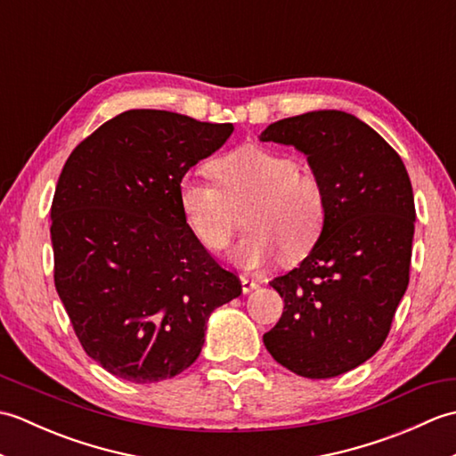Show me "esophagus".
<instances>
[{"instance_id":"esophagus-1","label":"esophagus","mask_w":456,"mask_h":456,"mask_svg":"<svg viewBox=\"0 0 456 456\" xmlns=\"http://www.w3.org/2000/svg\"><path fill=\"white\" fill-rule=\"evenodd\" d=\"M240 286H243V292L248 294V292H253V289L258 288V282H256L255 278L243 274V276H240Z\"/></svg>"}]
</instances>
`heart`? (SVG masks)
I'll list each match as a JSON object with an SVG mask.
<instances>
[{"label": "heart", "mask_w": 456, "mask_h": 456, "mask_svg": "<svg viewBox=\"0 0 456 456\" xmlns=\"http://www.w3.org/2000/svg\"><path fill=\"white\" fill-rule=\"evenodd\" d=\"M220 183L186 174L178 183V203L191 233L211 253L225 250L245 211L247 235L235 248V263L258 268L284 250L286 258H302L322 235L327 201L314 174L297 170L284 152L243 144L211 162Z\"/></svg>", "instance_id": "b5f03b06"}]
</instances>
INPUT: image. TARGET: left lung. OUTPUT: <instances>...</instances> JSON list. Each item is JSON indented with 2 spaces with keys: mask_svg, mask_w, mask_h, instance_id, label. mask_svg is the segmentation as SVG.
Wrapping results in <instances>:
<instances>
[{
  "mask_svg": "<svg viewBox=\"0 0 456 456\" xmlns=\"http://www.w3.org/2000/svg\"><path fill=\"white\" fill-rule=\"evenodd\" d=\"M260 141L294 144L322 183L327 217L302 265L274 278L284 314L263 341L304 378H333L386 341L410 282L415 203L400 154L345 111L270 123Z\"/></svg>",
  "mask_w": 456,
  "mask_h": 456,
  "instance_id": "8db88e82",
  "label": "left lung"
}]
</instances>
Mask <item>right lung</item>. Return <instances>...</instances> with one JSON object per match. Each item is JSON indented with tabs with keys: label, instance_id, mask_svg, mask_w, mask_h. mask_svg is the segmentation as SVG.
Masks as SVG:
<instances>
[{
	"label": "right lung",
	"instance_id": "add662e5",
	"mask_svg": "<svg viewBox=\"0 0 456 456\" xmlns=\"http://www.w3.org/2000/svg\"><path fill=\"white\" fill-rule=\"evenodd\" d=\"M233 133L160 110L105 121L68 157L51 206L54 286L88 356L134 384L196 362L208 317L243 292L191 233L178 183Z\"/></svg>",
	"mask_w": 456,
	"mask_h": 456
}]
</instances>
